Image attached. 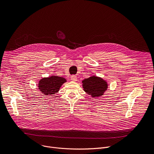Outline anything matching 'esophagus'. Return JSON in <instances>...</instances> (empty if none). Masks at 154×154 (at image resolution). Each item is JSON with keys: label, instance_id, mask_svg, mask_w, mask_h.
<instances>
[{"label": "esophagus", "instance_id": "esophagus-1", "mask_svg": "<svg viewBox=\"0 0 154 154\" xmlns=\"http://www.w3.org/2000/svg\"><path fill=\"white\" fill-rule=\"evenodd\" d=\"M71 80L72 81V82H76L77 80V78L75 75H72L71 76Z\"/></svg>", "mask_w": 154, "mask_h": 154}]
</instances>
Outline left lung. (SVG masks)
Masks as SVG:
<instances>
[{"label":"left lung","mask_w":154,"mask_h":154,"mask_svg":"<svg viewBox=\"0 0 154 154\" xmlns=\"http://www.w3.org/2000/svg\"><path fill=\"white\" fill-rule=\"evenodd\" d=\"M83 90L92 97H99L104 94L108 89V83L102 78L92 75L82 80Z\"/></svg>","instance_id":"8db88e82"}]
</instances>
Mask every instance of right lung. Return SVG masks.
Wrapping results in <instances>:
<instances>
[{"label": "right lung", "mask_w": 154, "mask_h": 154, "mask_svg": "<svg viewBox=\"0 0 154 154\" xmlns=\"http://www.w3.org/2000/svg\"><path fill=\"white\" fill-rule=\"evenodd\" d=\"M66 82V79L64 77L53 75L40 79L38 86L43 95L51 96L58 93L62 85Z\"/></svg>", "instance_id": "add662e5"}]
</instances>
